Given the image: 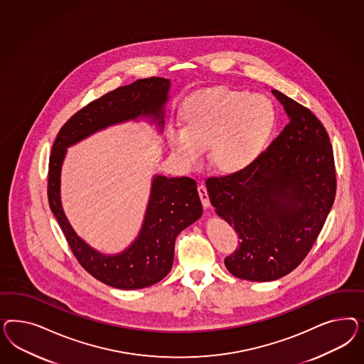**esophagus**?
<instances>
[{
    "label": "esophagus",
    "mask_w": 364,
    "mask_h": 364,
    "mask_svg": "<svg viewBox=\"0 0 364 364\" xmlns=\"http://www.w3.org/2000/svg\"><path fill=\"white\" fill-rule=\"evenodd\" d=\"M198 196L201 198V203H203V205H204V208H208L210 205V198H208V192H207V188L204 184H201V186H198Z\"/></svg>",
    "instance_id": "1"
}]
</instances>
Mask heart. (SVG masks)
<instances>
[{
    "label": "heart",
    "mask_w": 364,
    "mask_h": 364,
    "mask_svg": "<svg viewBox=\"0 0 364 364\" xmlns=\"http://www.w3.org/2000/svg\"><path fill=\"white\" fill-rule=\"evenodd\" d=\"M276 108L265 95L248 90L208 89L184 102V128L168 132V145L178 161L193 166L208 146L210 163L223 172L251 166L264 151L276 127Z\"/></svg>",
    "instance_id": "heart-1"
}]
</instances>
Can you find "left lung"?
Listing matches in <instances>:
<instances>
[{"label": "left lung", "mask_w": 364, "mask_h": 364, "mask_svg": "<svg viewBox=\"0 0 364 364\" xmlns=\"http://www.w3.org/2000/svg\"><path fill=\"white\" fill-rule=\"evenodd\" d=\"M271 92L286 110V128L251 166L205 181L215 212L240 237L225 267L251 282L280 279L303 262L336 193L333 152L323 124L295 100Z\"/></svg>", "instance_id": "obj_1"}]
</instances>
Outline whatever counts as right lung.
Instances as JSON below:
<instances>
[{"instance_id": "1", "label": "right lung", "mask_w": 364, "mask_h": 364, "mask_svg": "<svg viewBox=\"0 0 364 364\" xmlns=\"http://www.w3.org/2000/svg\"><path fill=\"white\" fill-rule=\"evenodd\" d=\"M169 88L168 78L151 77L114 89L73 114L60 129L52 146L48 173L50 210L78 263L101 283L113 288L154 286L169 274L177 235L203 215L196 181L186 176L154 175L139 236L120 254H101L84 242L66 219L60 191L66 149L93 133L131 120L144 119L161 132Z\"/></svg>"}]
</instances>
